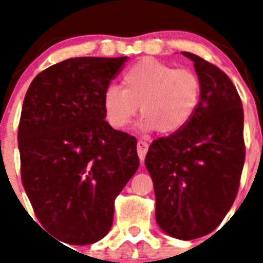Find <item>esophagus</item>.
Listing matches in <instances>:
<instances>
[{
    "mask_svg": "<svg viewBox=\"0 0 263 263\" xmlns=\"http://www.w3.org/2000/svg\"><path fill=\"white\" fill-rule=\"evenodd\" d=\"M147 148H148L147 142H145V141H142V139H139L138 143H137V152H138V157H139V159H141V162H143V160H145Z\"/></svg>",
    "mask_w": 263,
    "mask_h": 263,
    "instance_id": "obj_1",
    "label": "esophagus"
}]
</instances>
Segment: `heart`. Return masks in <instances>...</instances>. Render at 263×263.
<instances>
[{
    "label": "heart",
    "instance_id": "heart-1",
    "mask_svg": "<svg viewBox=\"0 0 263 263\" xmlns=\"http://www.w3.org/2000/svg\"><path fill=\"white\" fill-rule=\"evenodd\" d=\"M200 81L190 69L146 58L122 73V88L110 84L104 89L103 110L111 127L124 130L138 111L143 132L157 130L171 136L184 129L200 103Z\"/></svg>",
    "mask_w": 263,
    "mask_h": 263
}]
</instances>
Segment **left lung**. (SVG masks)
<instances>
[{"label": "left lung", "instance_id": "8db88e82", "mask_svg": "<svg viewBox=\"0 0 263 263\" xmlns=\"http://www.w3.org/2000/svg\"><path fill=\"white\" fill-rule=\"evenodd\" d=\"M200 103L179 133L155 139L145 164L155 192L160 229L179 240L215 231L233 205L243 160L242 103L231 79L191 52Z\"/></svg>", "mask_w": 263, "mask_h": 263}]
</instances>
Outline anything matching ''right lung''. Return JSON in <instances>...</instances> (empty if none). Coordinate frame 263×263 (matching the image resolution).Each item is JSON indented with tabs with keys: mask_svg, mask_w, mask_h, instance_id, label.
<instances>
[{
	"mask_svg": "<svg viewBox=\"0 0 263 263\" xmlns=\"http://www.w3.org/2000/svg\"><path fill=\"white\" fill-rule=\"evenodd\" d=\"M126 57L71 58L31 81L18 127L23 188L41 224L72 245L108 234L139 166L137 139L105 121L104 89Z\"/></svg>",
	"mask_w": 263,
	"mask_h": 263,
	"instance_id": "add662e5",
	"label": "right lung"
}]
</instances>
